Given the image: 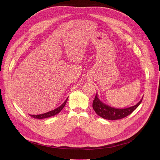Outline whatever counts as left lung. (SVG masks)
Here are the masks:
<instances>
[{
    "label": "left lung",
    "instance_id": "8db88e82",
    "mask_svg": "<svg viewBox=\"0 0 160 160\" xmlns=\"http://www.w3.org/2000/svg\"><path fill=\"white\" fill-rule=\"evenodd\" d=\"M142 99L135 106L124 109H117L109 106L102 102L96 94L93 102V108L96 113L108 120H117L124 118L131 114L141 103Z\"/></svg>",
    "mask_w": 160,
    "mask_h": 160
}]
</instances>
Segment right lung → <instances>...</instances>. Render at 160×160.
<instances>
[{
	"label": "right lung",
	"instance_id": "add662e5",
	"mask_svg": "<svg viewBox=\"0 0 160 160\" xmlns=\"http://www.w3.org/2000/svg\"><path fill=\"white\" fill-rule=\"evenodd\" d=\"M67 98L65 100V101L60 107L57 108L56 109H55V110H52V111L47 112V113H43V114H40V115H30L32 117H33V118L39 119L48 118V117L54 116V115L58 114V113H60L62 110V109L64 108V106H65V104H66V102L67 101Z\"/></svg>",
	"mask_w": 160,
	"mask_h": 160
}]
</instances>
